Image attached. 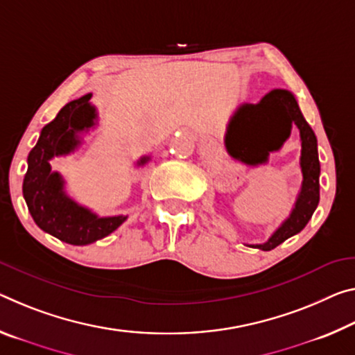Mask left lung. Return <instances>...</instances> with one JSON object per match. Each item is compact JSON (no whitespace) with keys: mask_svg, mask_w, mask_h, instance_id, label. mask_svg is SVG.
I'll return each instance as SVG.
<instances>
[{"mask_svg":"<svg viewBox=\"0 0 355 355\" xmlns=\"http://www.w3.org/2000/svg\"><path fill=\"white\" fill-rule=\"evenodd\" d=\"M300 131L302 140V189L291 216L281 224L277 232L263 245H251L252 248L270 251L277 248L292 235L299 234L311 219L319 204L318 139L309 128L294 94L288 89H272L259 104H243L229 123L226 147L234 157L246 164L257 166L267 162L270 151H277L291 136L292 126Z\"/></svg>","mask_w":355,"mask_h":355,"instance_id":"left-lung-1","label":"left lung"}]
</instances>
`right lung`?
<instances>
[{"label": "right lung", "mask_w": 355, "mask_h": 355, "mask_svg": "<svg viewBox=\"0 0 355 355\" xmlns=\"http://www.w3.org/2000/svg\"><path fill=\"white\" fill-rule=\"evenodd\" d=\"M92 94L71 101L53 121L42 128L35 148L28 155L24 178V198L33 219L44 232L71 245H88L107 237L126 221V216L99 218L69 199L63 191V178L52 172L50 159L77 148V132L94 125L96 109L89 104ZM142 157L139 164L147 162Z\"/></svg>", "instance_id": "1"}]
</instances>
